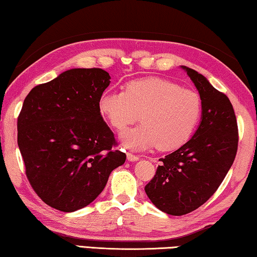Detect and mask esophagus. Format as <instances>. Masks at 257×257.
Masks as SVG:
<instances>
[{
  "mask_svg": "<svg viewBox=\"0 0 257 257\" xmlns=\"http://www.w3.org/2000/svg\"><path fill=\"white\" fill-rule=\"evenodd\" d=\"M127 160L129 162H136V161L139 160V156L134 155L133 153H127Z\"/></svg>",
  "mask_w": 257,
  "mask_h": 257,
  "instance_id": "obj_1",
  "label": "esophagus"
}]
</instances>
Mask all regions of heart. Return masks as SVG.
Instances as JSON below:
<instances>
[{"mask_svg": "<svg viewBox=\"0 0 257 257\" xmlns=\"http://www.w3.org/2000/svg\"><path fill=\"white\" fill-rule=\"evenodd\" d=\"M98 108L116 132H122L139 119L136 128L120 135L124 147L144 151L158 146L161 151L181 147L196 129L202 114V102L194 90L182 88L163 78L129 81L124 92L105 90Z\"/></svg>", "mask_w": 257, "mask_h": 257, "instance_id": "heart-1", "label": "heart"}]
</instances>
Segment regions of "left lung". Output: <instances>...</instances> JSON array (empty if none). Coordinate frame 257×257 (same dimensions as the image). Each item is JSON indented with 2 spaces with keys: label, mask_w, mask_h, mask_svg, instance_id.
Listing matches in <instances>:
<instances>
[{
  "label": "left lung",
  "mask_w": 257,
  "mask_h": 257,
  "mask_svg": "<svg viewBox=\"0 0 257 257\" xmlns=\"http://www.w3.org/2000/svg\"><path fill=\"white\" fill-rule=\"evenodd\" d=\"M202 102L196 132L165 156L145 187L154 205L167 214L184 215L203 205L219 188L236 158L237 120L231 102L194 69L181 66Z\"/></svg>",
  "instance_id": "left-lung-1"
}]
</instances>
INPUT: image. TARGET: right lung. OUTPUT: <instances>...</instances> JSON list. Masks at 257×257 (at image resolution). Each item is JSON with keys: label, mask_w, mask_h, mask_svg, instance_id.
I'll return each instance as SVG.
<instances>
[{"label": "right lung", "mask_w": 257, "mask_h": 257, "mask_svg": "<svg viewBox=\"0 0 257 257\" xmlns=\"http://www.w3.org/2000/svg\"><path fill=\"white\" fill-rule=\"evenodd\" d=\"M111 77L99 68L67 70L38 85L18 118L26 175L51 207L75 212L89 205L125 154L112 150L114 135L98 108Z\"/></svg>", "instance_id": "1"}]
</instances>
